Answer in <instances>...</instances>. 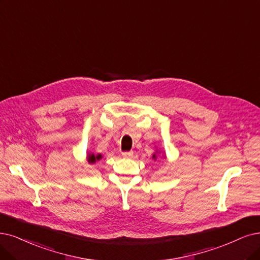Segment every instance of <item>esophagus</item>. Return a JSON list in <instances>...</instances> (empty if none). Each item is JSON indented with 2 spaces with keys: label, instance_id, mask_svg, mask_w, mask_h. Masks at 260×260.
I'll return each mask as SVG.
<instances>
[{
  "label": "esophagus",
  "instance_id": "34e87169",
  "mask_svg": "<svg viewBox=\"0 0 260 260\" xmlns=\"http://www.w3.org/2000/svg\"><path fill=\"white\" fill-rule=\"evenodd\" d=\"M122 155L124 157H132L133 156V152L132 151H125L122 153Z\"/></svg>",
  "mask_w": 260,
  "mask_h": 260
}]
</instances>
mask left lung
I'll return each mask as SVG.
<instances>
[{"label":"left lung","mask_w":260,"mask_h":260,"mask_svg":"<svg viewBox=\"0 0 260 260\" xmlns=\"http://www.w3.org/2000/svg\"><path fill=\"white\" fill-rule=\"evenodd\" d=\"M156 157V155L155 154H153V158H155Z\"/></svg>","instance_id":"left-lung-1"}]
</instances>
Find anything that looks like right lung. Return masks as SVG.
<instances>
[{"label":"right lung","mask_w":260,"mask_h":260,"mask_svg":"<svg viewBox=\"0 0 260 260\" xmlns=\"http://www.w3.org/2000/svg\"><path fill=\"white\" fill-rule=\"evenodd\" d=\"M101 158H102L101 154L94 155V153H89V154H88V161L90 162V164H94L96 160H100Z\"/></svg>","instance_id":"obj_1"}]
</instances>
